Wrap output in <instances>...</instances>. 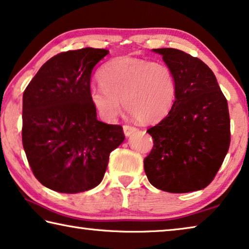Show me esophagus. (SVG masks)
<instances>
[{
  "label": "esophagus",
  "instance_id": "esophagus-1",
  "mask_svg": "<svg viewBox=\"0 0 249 249\" xmlns=\"http://www.w3.org/2000/svg\"><path fill=\"white\" fill-rule=\"evenodd\" d=\"M123 131H124V135H125L126 137H128V136H131L132 134L136 133L137 131H139V129H137L136 127H134V126L124 125V127H123Z\"/></svg>",
  "mask_w": 249,
  "mask_h": 249
}]
</instances>
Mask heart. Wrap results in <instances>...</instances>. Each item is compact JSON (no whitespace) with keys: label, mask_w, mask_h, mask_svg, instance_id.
Here are the masks:
<instances>
[{"label":"heart","mask_w":249,"mask_h":249,"mask_svg":"<svg viewBox=\"0 0 249 249\" xmlns=\"http://www.w3.org/2000/svg\"><path fill=\"white\" fill-rule=\"evenodd\" d=\"M100 85L89 89L93 107L106 123L122 110L142 123H155L169 113L176 98V78L166 64L133 56L108 61L98 73Z\"/></svg>","instance_id":"obj_1"}]
</instances>
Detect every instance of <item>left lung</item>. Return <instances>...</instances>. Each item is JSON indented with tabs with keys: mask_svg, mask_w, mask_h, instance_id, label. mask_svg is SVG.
Masks as SVG:
<instances>
[{
	"mask_svg": "<svg viewBox=\"0 0 249 249\" xmlns=\"http://www.w3.org/2000/svg\"><path fill=\"white\" fill-rule=\"evenodd\" d=\"M152 51L174 73L176 98L167 116L147 129L154 146L144 160L146 176L164 192L200 191L214 179L230 148L227 100L199 58L176 49Z\"/></svg>",
	"mask_w": 249,
	"mask_h": 249,
	"instance_id": "8db88e82",
	"label": "left lung"
}]
</instances>
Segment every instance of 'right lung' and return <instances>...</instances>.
<instances>
[{
	"mask_svg": "<svg viewBox=\"0 0 249 249\" xmlns=\"http://www.w3.org/2000/svg\"><path fill=\"white\" fill-rule=\"evenodd\" d=\"M107 54L85 47L55 55L23 94V147L34 176L52 191L97 186L110 152L125 140L122 126L97 120L89 100L92 71Z\"/></svg>",
	"mask_w": 249,
	"mask_h": 249,
	"instance_id": "1",
	"label": "right lung"
}]
</instances>
